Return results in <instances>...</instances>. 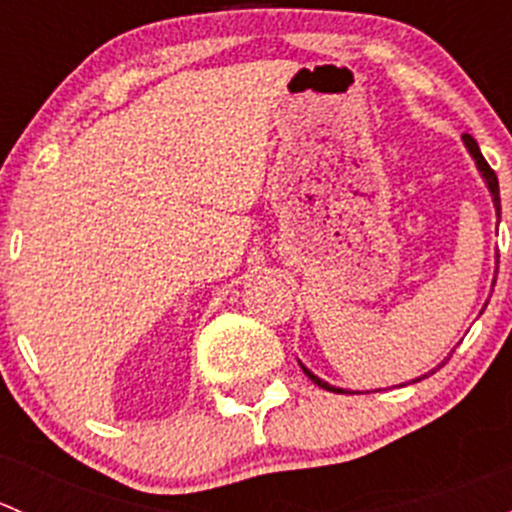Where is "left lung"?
<instances>
[{"label":"left lung","mask_w":512,"mask_h":512,"mask_svg":"<svg viewBox=\"0 0 512 512\" xmlns=\"http://www.w3.org/2000/svg\"><path fill=\"white\" fill-rule=\"evenodd\" d=\"M463 143H466V148H468V153H471L473 156V160H476V165H478V170H480V175H483V180H485V185H488V190H490V195H493V205H495V215H498V220H500V188H498V175H495V170L490 168L488 165V160L483 158V153H480V148H478V143L473 141V136H463ZM302 369H304V374L309 376V379L314 381V384L317 386H322V389H327V391H344V389H337V386H332V384H327V381H322L319 379V376H314L312 371L307 369V366L302 364ZM433 371L436 369H431L428 371V374H423V376H418V379H414V384L416 381H421V379H426V376H431ZM401 386H406V384H401Z\"/></svg>","instance_id":"8db88e82"}]
</instances>
